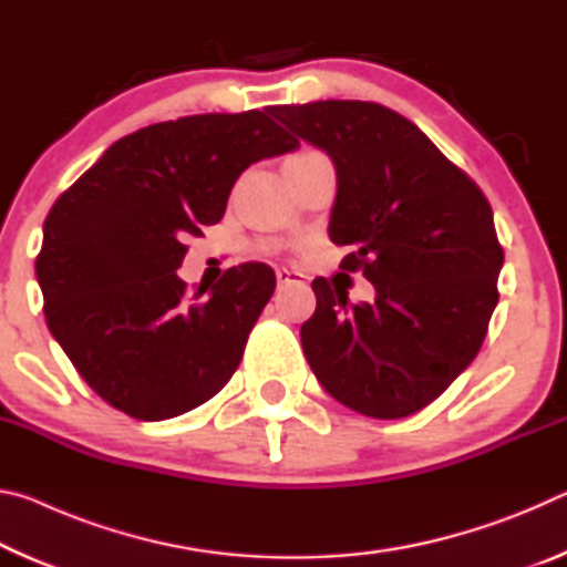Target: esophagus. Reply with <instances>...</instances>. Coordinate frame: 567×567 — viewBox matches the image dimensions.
Here are the masks:
<instances>
[{
    "mask_svg": "<svg viewBox=\"0 0 567 567\" xmlns=\"http://www.w3.org/2000/svg\"><path fill=\"white\" fill-rule=\"evenodd\" d=\"M277 275V285H292V282H302V275L300 272H292V270H285V267H282V270H277L275 272Z\"/></svg>",
    "mask_w": 567,
    "mask_h": 567,
    "instance_id": "esophagus-1",
    "label": "esophagus"
}]
</instances>
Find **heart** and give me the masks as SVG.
<instances>
[{
    "mask_svg": "<svg viewBox=\"0 0 567 567\" xmlns=\"http://www.w3.org/2000/svg\"><path fill=\"white\" fill-rule=\"evenodd\" d=\"M302 155H318V152H302ZM302 155H297V157H302Z\"/></svg>",
    "mask_w": 567,
    "mask_h": 567,
    "instance_id": "heart-1",
    "label": "heart"
}]
</instances>
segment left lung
I'll return each mask as SVG.
<instances>
[{"mask_svg": "<svg viewBox=\"0 0 567 567\" xmlns=\"http://www.w3.org/2000/svg\"><path fill=\"white\" fill-rule=\"evenodd\" d=\"M338 172L330 239L352 245L342 270L375 285V300L312 282L305 358L330 395L360 415L408 417L443 395L475 360L497 305L503 247L493 209L415 124L375 102L270 107Z\"/></svg>", "mask_w": 567, "mask_h": 567, "instance_id": "8db88e82", "label": "left lung"}]
</instances>
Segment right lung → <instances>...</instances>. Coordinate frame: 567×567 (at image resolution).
<instances>
[{
	"instance_id": "1",
	"label": "right lung",
	"mask_w": 567,
	"mask_h": 567,
	"mask_svg": "<svg viewBox=\"0 0 567 567\" xmlns=\"http://www.w3.org/2000/svg\"><path fill=\"white\" fill-rule=\"evenodd\" d=\"M297 145L270 110L192 114L117 140L56 199L37 257L47 328L104 402L155 422L227 385L275 272L247 262L189 295L185 239L223 219L249 165Z\"/></svg>"
}]
</instances>
